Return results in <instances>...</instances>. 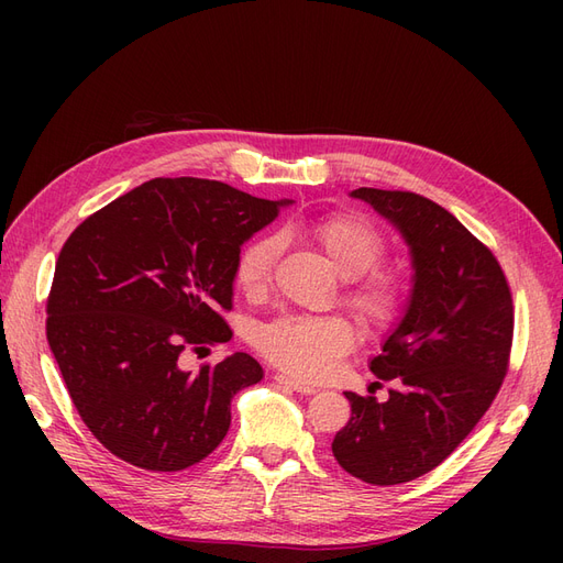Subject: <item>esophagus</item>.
<instances>
[{
  "label": "esophagus",
  "mask_w": 563,
  "mask_h": 563,
  "mask_svg": "<svg viewBox=\"0 0 563 563\" xmlns=\"http://www.w3.org/2000/svg\"><path fill=\"white\" fill-rule=\"evenodd\" d=\"M275 383L282 385V387L294 389V391H300V395H314V391H317V387L305 385V383H300V380H296V378H291V376H284V373H277Z\"/></svg>",
  "instance_id": "34e87169"
}]
</instances>
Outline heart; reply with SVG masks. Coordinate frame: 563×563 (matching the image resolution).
Masks as SVG:
<instances>
[{"mask_svg":"<svg viewBox=\"0 0 563 563\" xmlns=\"http://www.w3.org/2000/svg\"><path fill=\"white\" fill-rule=\"evenodd\" d=\"M291 232H286L288 236ZM302 234L327 255L345 277V305L368 329H385L401 312L406 277L399 267L378 265L385 240L366 218L338 213L312 220ZM282 253L279 236L267 234L251 242L236 261V284L251 298L267 294ZM261 352L272 364L302 380L329 376L340 356L354 345L352 327L340 317H282L258 331Z\"/></svg>","mask_w":563,"mask_h":563,"instance_id":"1","label":"heart"}]
</instances>
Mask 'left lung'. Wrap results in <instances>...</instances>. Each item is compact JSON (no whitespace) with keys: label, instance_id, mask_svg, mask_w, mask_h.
Wrapping results in <instances>:
<instances>
[{"label":"left lung","instance_id":"8db88e82","mask_svg":"<svg viewBox=\"0 0 563 563\" xmlns=\"http://www.w3.org/2000/svg\"><path fill=\"white\" fill-rule=\"evenodd\" d=\"M411 253L406 310L371 360L389 399L345 391L352 418L333 439L338 465L373 486L428 474L457 449L507 373L515 308L493 255L460 220L416 192L360 187Z\"/></svg>","mask_w":563,"mask_h":563}]
</instances>
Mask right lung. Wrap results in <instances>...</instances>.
Instances as JSON below:
<instances>
[{
    "mask_svg": "<svg viewBox=\"0 0 563 563\" xmlns=\"http://www.w3.org/2000/svg\"><path fill=\"white\" fill-rule=\"evenodd\" d=\"M291 199L203 178H155L89 216L60 249L46 338L77 413L117 457L178 472L230 430L236 391L263 380L246 352L185 371L187 347L228 343L244 242Z\"/></svg>",
    "mask_w": 563,
    "mask_h": 563,
    "instance_id": "add662e5",
    "label": "right lung"
}]
</instances>
